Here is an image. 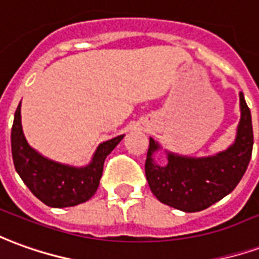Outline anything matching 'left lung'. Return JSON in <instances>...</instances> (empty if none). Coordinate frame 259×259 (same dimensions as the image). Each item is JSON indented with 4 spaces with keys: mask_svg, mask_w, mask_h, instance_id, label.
<instances>
[{
    "mask_svg": "<svg viewBox=\"0 0 259 259\" xmlns=\"http://www.w3.org/2000/svg\"><path fill=\"white\" fill-rule=\"evenodd\" d=\"M241 117L234 143L224 151L210 157H185L167 151V165H158L153 158L160 144L150 139L146 177L151 192L164 205L178 210L200 211L223 199L241 181L252 154L251 112L240 92Z\"/></svg>",
    "mask_w": 259,
    "mask_h": 259,
    "instance_id": "1",
    "label": "left lung"
}]
</instances>
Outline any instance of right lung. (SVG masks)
I'll return each instance as SVG.
<instances>
[{"label":"right lung","instance_id":"1","mask_svg":"<svg viewBox=\"0 0 259 259\" xmlns=\"http://www.w3.org/2000/svg\"><path fill=\"white\" fill-rule=\"evenodd\" d=\"M123 139L117 136L101 143L85 167H71L43 157L26 142L18 105L11 130L12 160L16 172L36 198L50 207H68L84 203L94 196L104 171L106 155Z\"/></svg>","mask_w":259,"mask_h":259}]
</instances>
